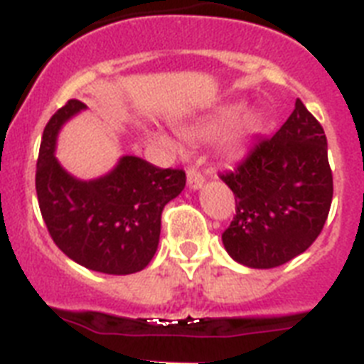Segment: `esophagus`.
Returning <instances> with one entry per match:
<instances>
[{"label":"esophagus","instance_id":"34e87169","mask_svg":"<svg viewBox=\"0 0 364 364\" xmlns=\"http://www.w3.org/2000/svg\"><path fill=\"white\" fill-rule=\"evenodd\" d=\"M204 186V176L200 175V173H197L195 169H189L188 171V188L191 189V191H197V189H200Z\"/></svg>","mask_w":364,"mask_h":364}]
</instances>
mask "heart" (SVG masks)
I'll list each match as a JSON object with an SVG mask.
<instances>
[{"instance_id": "1", "label": "heart", "mask_w": 364, "mask_h": 364, "mask_svg": "<svg viewBox=\"0 0 364 364\" xmlns=\"http://www.w3.org/2000/svg\"><path fill=\"white\" fill-rule=\"evenodd\" d=\"M265 125V117L256 108H247L241 101L220 102L203 116L193 117L180 127V132L189 141H208L217 136L219 151L225 156H234L243 151L248 141H252ZM166 144L173 145L166 134H160Z\"/></svg>"}]
</instances>
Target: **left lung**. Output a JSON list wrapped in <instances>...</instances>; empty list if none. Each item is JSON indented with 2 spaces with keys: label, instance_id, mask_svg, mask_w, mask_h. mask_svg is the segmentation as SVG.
Here are the masks:
<instances>
[{
  "label": "left lung",
  "instance_id": "left-lung-1",
  "mask_svg": "<svg viewBox=\"0 0 364 364\" xmlns=\"http://www.w3.org/2000/svg\"><path fill=\"white\" fill-rule=\"evenodd\" d=\"M220 180L235 195V217L223 234L234 262L274 269L306 252L328 219L333 176L324 129L296 99L272 138Z\"/></svg>",
  "mask_w": 364,
  "mask_h": 364
}]
</instances>
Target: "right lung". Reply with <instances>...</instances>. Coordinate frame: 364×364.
I'll use <instances>...</instances> for the list:
<instances>
[{
  "instance_id": "add662e5",
  "label": "right lung",
  "mask_w": 364,
  "mask_h": 364,
  "mask_svg": "<svg viewBox=\"0 0 364 364\" xmlns=\"http://www.w3.org/2000/svg\"><path fill=\"white\" fill-rule=\"evenodd\" d=\"M82 110L85 102L71 99L43 129L36 161V195L43 223L62 252L90 271H144L160 243L161 210L182 193L186 173L160 169L144 158L123 154L102 176H73L55 151L62 127Z\"/></svg>"
}]
</instances>
